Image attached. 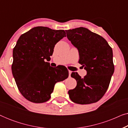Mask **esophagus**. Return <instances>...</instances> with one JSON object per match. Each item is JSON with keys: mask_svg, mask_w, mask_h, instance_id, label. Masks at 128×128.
Returning a JSON list of instances; mask_svg holds the SVG:
<instances>
[{"mask_svg": "<svg viewBox=\"0 0 128 128\" xmlns=\"http://www.w3.org/2000/svg\"><path fill=\"white\" fill-rule=\"evenodd\" d=\"M72 72L70 71V70H69V76H70V74H71Z\"/></svg>", "mask_w": 128, "mask_h": 128, "instance_id": "esophagus-1", "label": "esophagus"}]
</instances>
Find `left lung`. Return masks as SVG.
Wrapping results in <instances>:
<instances>
[{
  "instance_id": "left-lung-1",
  "label": "left lung",
  "mask_w": 128,
  "mask_h": 128,
  "mask_svg": "<svg viewBox=\"0 0 128 128\" xmlns=\"http://www.w3.org/2000/svg\"><path fill=\"white\" fill-rule=\"evenodd\" d=\"M66 32L68 40L78 50V63L87 71L84 78L77 72L71 74L77 86L68 92L70 98L79 104L97 102L106 92L114 72L112 50L104 38L86 28Z\"/></svg>"
}]
</instances>
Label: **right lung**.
<instances>
[{"label":"right lung","instance_id":"1","mask_svg":"<svg viewBox=\"0 0 128 128\" xmlns=\"http://www.w3.org/2000/svg\"><path fill=\"white\" fill-rule=\"evenodd\" d=\"M66 36L63 30L36 27L22 34L13 50V76L21 94L35 103L48 101L57 82L69 76L64 67L52 68L48 61L58 42Z\"/></svg>","mask_w":128,"mask_h":128}]
</instances>
